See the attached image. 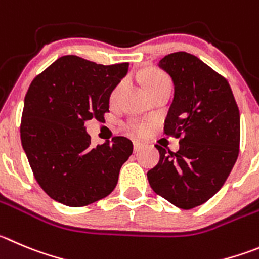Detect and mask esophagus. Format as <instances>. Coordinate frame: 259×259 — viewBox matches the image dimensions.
I'll return each mask as SVG.
<instances>
[{
    "mask_svg": "<svg viewBox=\"0 0 259 259\" xmlns=\"http://www.w3.org/2000/svg\"><path fill=\"white\" fill-rule=\"evenodd\" d=\"M133 144H134V151L135 152H138L139 149H142V148H143V146H144L142 142H138V141H134V143H133Z\"/></svg>",
    "mask_w": 259,
    "mask_h": 259,
    "instance_id": "obj_1",
    "label": "esophagus"
}]
</instances>
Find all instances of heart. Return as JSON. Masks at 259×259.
Returning a JSON list of instances; mask_svg holds the SVG:
<instances>
[{"label": "heart", "mask_w": 259, "mask_h": 259, "mask_svg": "<svg viewBox=\"0 0 259 259\" xmlns=\"http://www.w3.org/2000/svg\"><path fill=\"white\" fill-rule=\"evenodd\" d=\"M165 81H170L167 78H166L165 75L161 74V72H158V71H151V72H148L146 76H144L143 83H144V87H146V89H148V88H152V87H154V85H158V84H161V83H165ZM116 92H117V89L113 92V94H116ZM132 129L134 130L135 133H138V134H143V133L146 132V125L144 124H133Z\"/></svg>", "instance_id": "heart-1"}]
</instances>
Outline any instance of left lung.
I'll return each instance as SVG.
<instances>
[{
  "instance_id": "1",
  "label": "left lung",
  "mask_w": 259,
  "mask_h": 259,
  "mask_svg": "<svg viewBox=\"0 0 259 259\" xmlns=\"http://www.w3.org/2000/svg\"><path fill=\"white\" fill-rule=\"evenodd\" d=\"M174 81V101L165 120L166 135L180 138L176 153L156 146L157 166L147 172L151 188L181 209L213 197L239 154L240 115L228 80L187 52L158 62Z\"/></svg>"
}]
</instances>
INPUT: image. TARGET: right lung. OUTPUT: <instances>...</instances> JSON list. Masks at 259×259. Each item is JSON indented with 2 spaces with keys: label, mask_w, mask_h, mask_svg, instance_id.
<instances>
[{
  "label": "right lung",
  "mask_w": 259,
  "mask_h": 259,
  "mask_svg": "<svg viewBox=\"0 0 259 259\" xmlns=\"http://www.w3.org/2000/svg\"><path fill=\"white\" fill-rule=\"evenodd\" d=\"M129 64L101 65L62 56L26 92L20 137L35 180L56 202L83 207L107 197L133 153L125 137L92 147L84 122L110 112V96Z\"/></svg>",
  "instance_id": "1"
}]
</instances>
